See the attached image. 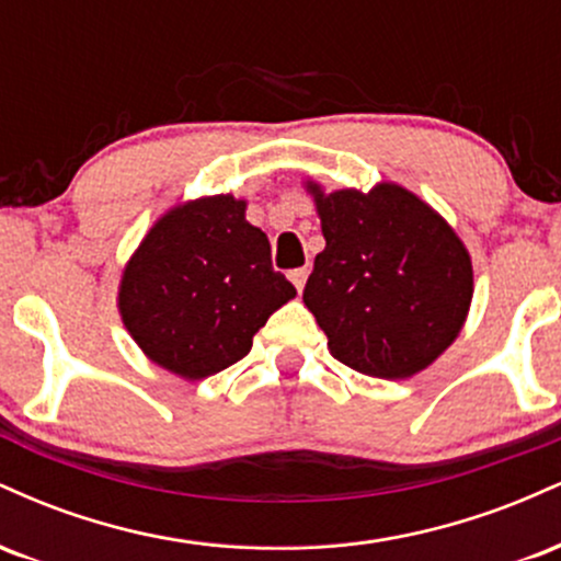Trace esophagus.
Wrapping results in <instances>:
<instances>
[{"instance_id": "esophagus-1", "label": "esophagus", "mask_w": 561, "mask_h": 561, "mask_svg": "<svg viewBox=\"0 0 561 561\" xmlns=\"http://www.w3.org/2000/svg\"><path fill=\"white\" fill-rule=\"evenodd\" d=\"M306 279H308V268H306V266H302V268H293V272H289V282H293L298 293H300L302 287H306Z\"/></svg>"}]
</instances>
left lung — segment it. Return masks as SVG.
I'll return each mask as SVG.
<instances>
[{
	"instance_id": "left-lung-1",
	"label": "left lung",
	"mask_w": 561,
	"mask_h": 561,
	"mask_svg": "<svg viewBox=\"0 0 561 561\" xmlns=\"http://www.w3.org/2000/svg\"><path fill=\"white\" fill-rule=\"evenodd\" d=\"M317 197L327 248L302 302L337 362L362 375L403 379L454 343L472 300V261L454 229L398 184Z\"/></svg>"
}]
</instances>
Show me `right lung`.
Instances as JSON below:
<instances>
[{
    "mask_svg": "<svg viewBox=\"0 0 561 561\" xmlns=\"http://www.w3.org/2000/svg\"><path fill=\"white\" fill-rule=\"evenodd\" d=\"M295 298L274 272L272 244L244 221L231 195L203 197L165 214L128 261L118 308L152 362L203 379L244 358L253 334Z\"/></svg>",
    "mask_w": 561,
    "mask_h": 561,
    "instance_id": "right-lung-1",
    "label": "right lung"
}]
</instances>
